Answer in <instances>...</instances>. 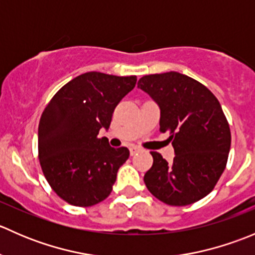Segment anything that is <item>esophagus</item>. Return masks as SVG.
I'll return each mask as SVG.
<instances>
[{
	"mask_svg": "<svg viewBox=\"0 0 255 255\" xmlns=\"http://www.w3.org/2000/svg\"><path fill=\"white\" fill-rule=\"evenodd\" d=\"M142 150V149L140 148H138V146H134V145H132V146H129V151H130V155H134V154H137L138 151H140Z\"/></svg>",
	"mask_w": 255,
	"mask_h": 255,
	"instance_id": "34e87169",
	"label": "esophagus"
}]
</instances>
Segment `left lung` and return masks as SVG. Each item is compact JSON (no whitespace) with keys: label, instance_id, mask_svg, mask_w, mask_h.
I'll list each match as a JSON object with an SVG mask.
<instances>
[{"label":"left lung","instance_id":"1","mask_svg":"<svg viewBox=\"0 0 255 255\" xmlns=\"http://www.w3.org/2000/svg\"><path fill=\"white\" fill-rule=\"evenodd\" d=\"M160 109V132H169L175 156L169 164L150 151L144 175L151 195L170 206H186L207 196L222 175L231 148V129L220 102L201 82L170 71L139 79Z\"/></svg>","mask_w":255,"mask_h":255}]
</instances>
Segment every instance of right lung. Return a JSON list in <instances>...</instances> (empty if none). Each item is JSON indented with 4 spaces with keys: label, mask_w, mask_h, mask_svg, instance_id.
Here are the masks:
<instances>
[{
    "label": "right lung",
    "mask_w": 255,
    "mask_h": 255,
    "mask_svg": "<svg viewBox=\"0 0 255 255\" xmlns=\"http://www.w3.org/2000/svg\"><path fill=\"white\" fill-rule=\"evenodd\" d=\"M137 76L90 71L64 85L49 101L38 127V156L45 179L68 204L89 207L112 191L126 146L112 148L100 129H109L116 106Z\"/></svg>",
    "instance_id": "obj_1"
}]
</instances>
